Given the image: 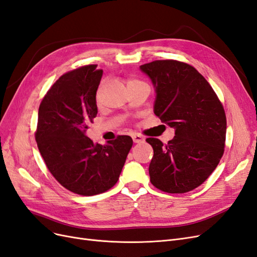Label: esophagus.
<instances>
[{
  "instance_id": "esophagus-1",
  "label": "esophagus",
  "mask_w": 257,
  "mask_h": 257,
  "mask_svg": "<svg viewBox=\"0 0 257 257\" xmlns=\"http://www.w3.org/2000/svg\"><path fill=\"white\" fill-rule=\"evenodd\" d=\"M133 142L135 143V144H142V143H145V138L142 136V135H139V134H135V135H133Z\"/></svg>"
}]
</instances>
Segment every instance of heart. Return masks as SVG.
Masks as SVG:
<instances>
[{"label": "heart", "instance_id": "obj_1", "mask_svg": "<svg viewBox=\"0 0 257 257\" xmlns=\"http://www.w3.org/2000/svg\"><path fill=\"white\" fill-rule=\"evenodd\" d=\"M133 82H139V81H137V80H130L128 81V83H133Z\"/></svg>", "mask_w": 257, "mask_h": 257}]
</instances>
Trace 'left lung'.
<instances>
[{
    "mask_svg": "<svg viewBox=\"0 0 257 257\" xmlns=\"http://www.w3.org/2000/svg\"><path fill=\"white\" fill-rule=\"evenodd\" d=\"M155 91L153 111L175 128L167 145L147 138L153 148L151 183L167 193L196 189L212 174L224 153L226 116L209 82L193 66L174 60L142 65Z\"/></svg>",
    "mask_w": 257,
    "mask_h": 257,
    "instance_id": "obj_1",
    "label": "left lung"
}]
</instances>
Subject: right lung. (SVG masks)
Masks as SVG:
<instances>
[{
	"instance_id": "1",
	"label": "right lung",
	"mask_w": 257,
	"mask_h": 257,
	"mask_svg": "<svg viewBox=\"0 0 257 257\" xmlns=\"http://www.w3.org/2000/svg\"><path fill=\"white\" fill-rule=\"evenodd\" d=\"M102 76L96 65L64 74L38 109L35 138L46 165L61 185L83 196L112 188L133 145L125 135L104 146L85 135L97 114L96 91Z\"/></svg>"
}]
</instances>
